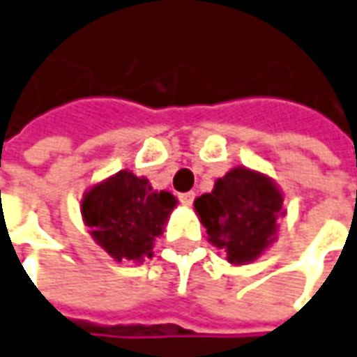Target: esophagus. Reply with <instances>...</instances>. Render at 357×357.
Wrapping results in <instances>:
<instances>
[{"label":"esophagus","instance_id":"1","mask_svg":"<svg viewBox=\"0 0 357 357\" xmlns=\"http://www.w3.org/2000/svg\"><path fill=\"white\" fill-rule=\"evenodd\" d=\"M195 192H183V195H178V200H181V204H184V206H190L195 202Z\"/></svg>","mask_w":357,"mask_h":357}]
</instances>
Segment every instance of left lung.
I'll list each match as a JSON object with an SVG mask.
<instances>
[{
    "label": "left lung",
    "mask_w": 357,
    "mask_h": 357,
    "mask_svg": "<svg viewBox=\"0 0 357 357\" xmlns=\"http://www.w3.org/2000/svg\"><path fill=\"white\" fill-rule=\"evenodd\" d=\"M283 196L267 176L234 169L218 178L210 195L196 198L195 208L210 241L224 248L228 261H253L269 245Z\"/></svg>",
    "instance_id": "obj_1"
}]
</instances>
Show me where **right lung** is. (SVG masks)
<instances>
[{
  "label": "right lung",
  "mask_w": 357,
  "mask_h": 357,
  "mask_svg": "<svg viewBox=\"0 0 357 357\" xmlns=\"http://www.w3.org/2000/svg\"><path fill=\"white\" fill-rule=\"evenodd\" d=\"M174 206L171 192H155L147 178L119 171L84 196L82 216L114 259L141 263L153 255V240Z\"/></svg>",
  "instance_id": "1"
}]
</instances>
